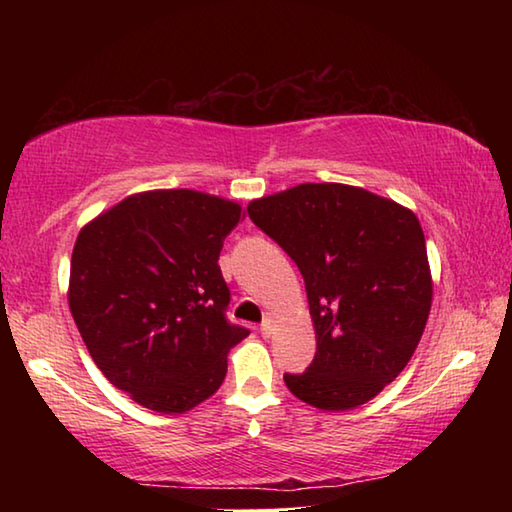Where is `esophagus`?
<instances>
[{"instance_id":"1","label":"esophagus","mask_w":512,"mask_h":512,"mask_svg":"<svg viewBox=\"0 0 512 512\" xmlns=\"http://www.w3.org/2000/svg\"><path fill=\"white\" fill-rule=\"evenodd\" d=\"M273 316H266L264 320H262V325H259V332H262V336H271V332H273Z\"/></svg>"}]
</instances>
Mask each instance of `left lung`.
<instances>
[{"instance_id":"8db88e82","label":"left lung","mask_w":512,"mask_h":512,"mask_svg":"<svg viewBox=\"0 0 512 512\" xmlns=\"http://www.w3.org/2000/svg\"><path fill=\"white\" fill-rule=\"evenodd\" d=\"M248 216L300 268L316 357L284 384L316 409L366 404L400 375L431 309V273L415 214L366 189L305 183L259 198Z\"/></svg>"}]
</instances>
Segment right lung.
Masks as SVG:
<instances>
[{"instance_id":"1","label":"right lung","mask_w":512,"mask_h":512,"mask_svg":"<svg viewBox=\"0 0 512 512\" xmlns=\"http://www.w3.org/2000/svg\"><path fill=\"white\" fill-rule=\"evenodd\" d=\"M237 203L192 189L128 196L79 232L69 309L112 386L158 413H185L219 391L230 323L219 262Z\"/></svg>"}]
</instances>
